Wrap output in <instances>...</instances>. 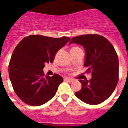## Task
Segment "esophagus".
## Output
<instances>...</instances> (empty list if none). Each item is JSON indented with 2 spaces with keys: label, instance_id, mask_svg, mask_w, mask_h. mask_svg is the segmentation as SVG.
<instances>
[{
  "label": "esophagus",
  "instance_id": "34e87169",
  "mask_svg": "<svg viewBox=\"0 0 128 128\" xmlns=\"http://www.w3.org/2000/svg\"><path fill=\"white\" fill-rule=\"evenodd\" d=\"M64 81H66V82H72V79H70V78H64Z\"/></svg>",
  "mask_w": 128,
  "mask_h": 128
}]
</instances>
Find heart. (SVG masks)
Listing matches in <instances>:
<instances>
[{
  "label": "heart",
  "instance_id": "heart-1",
  "mask_svg": "<svg viewBox=\"0 0 128 128\" xmlns=\"http://www.w3.org/2000/svg\"><path fill=\"white\" fill-rule=\"evenodd\" d=\"M74 48H78V47H74Z\"/></svg>",
  "mask_w": 128,
  "mask_h": 128
}]
</instances>
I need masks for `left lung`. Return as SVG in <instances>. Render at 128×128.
I'll return each instance as SVG.
<instances>
[{
  "mask_svg": "<svg viewBox=\"0 0 128 128\" xmlns=\"http://www.w3.org/2000/svg\"><path fill=\"white\" fill-rule=\"evenodd\" d=\"M82 45L85 50L84 66L92 72L90 80H82V89L75 96L86 104H99L112 94L118 80V59L114 48L106 38L87 34L72 38L70 44Z\"/></svg>",
  "mask_w": 128,
  "mask_h": 128,
  "instance_id": "8db88e82",
  "label": "left lung"
}]
</instances>
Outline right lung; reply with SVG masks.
Wrapping results in <instances>:
<instances>
[{
  "instance_id": "right-lung-1",
  "label": "right lung",
  "mask_w": 128,
  "mask_h": 128,
  "mask_svg": "<svg viewBox=\"0 0 128 128\" xmlns=\"http://www.w3.org/2000/svg\"><path fill=\"white\" fill-rule=\"evenodd\" d=\"M40 35L25 37L13 52L9 75L16 94L25 104L38 106L55 96L63 78L58 74L44 78L46 63H52L56 53L70 40Z\"/></svg>"
}]
</instances>
